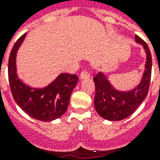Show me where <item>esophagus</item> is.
<instances>
[{
  "mask_svg": "<svg viewBox=\"0 0 160 160\" xmlns=\"http://www.w3.org/2000/svg\"><path fill=\"white\" fill-rule=\"evenodd\" d=\"M90 76V74H89L88 72L86 71V70H83L81 73H80V79H85V78H89Z\"/></svg>",
  "mask_w": 160,
  "mask_h": 160,
  "instance_id": "1",
  "label": "esophagus"
}]
</instances>
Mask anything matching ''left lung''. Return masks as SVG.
Wrapping results in <instances>:
<instances>
[{"instance_id":"1","label":"left lung","mask_w":160,"mask_h":160,"mask_svg":"<svg viewBox=\"0 0 160 160\" xmlns=\"http://www.w3.org/2000/svg\"><path fill=\"white\" fill-rule=\"evenodd\" d=\"M135 39L143 46L147 53L144 73L137 88L128 92L118 91L101 72L93 77L96 86L95 108L98 114L107 120L120 121L127 118L136 111L148 95L152 72V56L148 46L140 37L136 35Z\"/></svg>"}]
</instances>
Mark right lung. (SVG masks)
Instances as JSON below:
<instances>
[{
    "mask_svg": "<svg viewBox=\"0 0 160 160\" xmlns=\"http://www.w3.org/2000/svg\"><path fill=\"white\" fill-rule=\"evenodd\" d=\"M25 36L26 33L18 38L9 56L8 79L12 96L17 104L31 118L43 122L55 120L66 112L78 76L61 74L53 83L42 89H33L24 85L17 75L16 55Z\"/></svg>",
    "mask_w": 160,
    "mask_h": 160,
    "instance_id": "right-lung-1",
    "label": "right lung"
}]
</instances>
